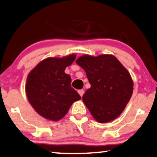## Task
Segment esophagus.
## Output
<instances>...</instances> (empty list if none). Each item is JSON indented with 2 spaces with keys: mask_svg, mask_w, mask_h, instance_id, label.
<instances>
[{
  "mask_svg": "<svg viewBox=\"0 0 157 157\" xmlns=\"http://www.w3.org/2000/svg\"><path fill=\"white\" fill-rule=\"evenodd\" d=\"M78 94L80 95L81 97H82V96H83V94H84V90H83V89L78 90Z\"/></svg>",
  "mask_w": 157,
  "mask_h": 157,
  "instance_id": "esophagus-1",
  "label": "esophagus"
}]
</instances>
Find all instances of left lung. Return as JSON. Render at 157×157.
<instances>
[{
  "label": "left lung",
  "mask_w": 157,
  "mask_h": 157,
  "mask_svg": "<svg viewBox=\"0 0 157 157\" xmlns=\"http://www.w3.org/2000/svg\"><path fill=\"white\" fill-rule=\"evenodd\" d=\"M76 63L86 71L90 88L82 99L94 119L104 123L121 114L133 93L131 76L113 55L81 56Z\"/></svg>",
  "instance_id": "1"
}]
</instances>
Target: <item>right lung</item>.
Returning <instances> with one entry per match:
<instances>
[{"mask_svg": "<svg viewBox=\"0 0 157 157\" xmlns=\"http://www.w3.org/2000/svg\"><path fill=\"white\" fill-rule=\"evenodd\" d=\"M76 55L47 58L40 62L27 78L26 94L35 110L45 119L58 121L74 102L81 98L71 86V78L64 70Z\"/></svg>", "mask_w": 157, "mask_h": 157, "instance_id": "add662e5", "label": "right lung"}]
</instances>
